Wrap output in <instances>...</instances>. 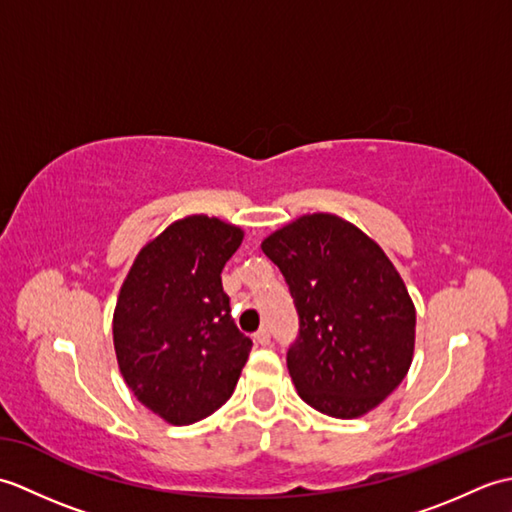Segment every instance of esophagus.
<instances>
[{"mask_svg": "<svg viewBox=\"0 0 512 512\" xmlns=\"http://www.w3.org/2000/svg\"><path fill=\"white\" fill-rule=\"evenodd\" d=\"M253 341H255V345H268L270 343V332L266 328H262V330L253 334Z\"/></svg>", "mask_w": 512, "mask_h": 512, "instance_id": "esophagus-1", "label": "esophagus"}]
</instances>
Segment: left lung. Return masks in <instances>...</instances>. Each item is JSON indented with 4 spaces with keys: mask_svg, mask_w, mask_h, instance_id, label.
<instances>
[{
    "mask_svg": "<svg viewBox=\"0 0 512 512\" xmlns=\"http://www.w3.org/2000/svg\"><path fill=\"white\" fill-rule=\"evenodd\" d=\"M299 314L288 372L299 396L332 418L378 407L407 376L416 308L376 242L341 217L303 215L266 237Z\"/></svg>",
    "mask_w": 512,
    "mask_h": 512,
    "instance_id": "8db88e82",
    "label": "left lung"
}]
</instances>
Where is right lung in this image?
<instances>
[{
    "mask_svg": "<svg viewBox=\"0 0 512 512\" xmlns=\"http://www.w3.org/2000/svg\"><path fill=\"white\" fill-rule=\"evenodd\" d=\"M242 237L217 217L173 222L140 250L118 295L114 350L125 383L178 427L231 398L253 347L237 330L220 277Z\"/></svg>",
    "mask_w": 512,
    "mask_h": 512,
    "instance_id": "obj_1",
    "label": "right lung"
}]
</instances>
